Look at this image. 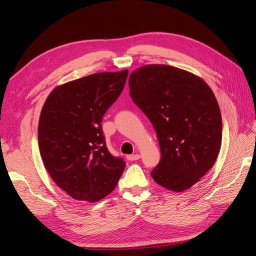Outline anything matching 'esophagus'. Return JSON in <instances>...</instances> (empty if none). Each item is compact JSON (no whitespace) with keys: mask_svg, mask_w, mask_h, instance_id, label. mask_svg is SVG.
Returning <instances> with one entry per match:
<instances>
[{"mask_svg":"<svg viewBox=\"0 0 256 256\" xmlns=\"http://www.w3.org/2000/svg\"><path fill=\"white\" fill-rule=\"evenodd\" d=\"M127 160L129 161H134V160H138L140 159V154H128V156H126Z\"/></svg>","mask_w":256,"mask_h":256,"instance_id":"obj_1","label":"esophagus"}]
</instances>
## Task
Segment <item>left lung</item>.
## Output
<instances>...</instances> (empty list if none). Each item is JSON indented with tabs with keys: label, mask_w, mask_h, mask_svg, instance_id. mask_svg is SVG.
I'll return each instance as SVG.
<instances>
[{
	"label": "left lung",
	"mask_w": 256,
	"mask_h": 256,
	"mask_svg": "<svg viewBox=\"0 0 256 256\" xmlns=\"http://www.w3.org/2000/svg\"><path fill=\"white\" fill-rule=\"evenodd\" d=\"M130 97L152 122L161 159L152 180L173 192L198 182L218 158L222 142L220 108L198 76L168 65L150 64L129 76Z\"/></svg>",
	"instance_id": "1"
}]
</instances>
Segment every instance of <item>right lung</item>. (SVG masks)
Segmentation results:
<instances>
[{
    "mask_svg": "<svg viewBox=\"0 0 256 256\" xmlns=\"http://www.w3.org/2000/svg\"><path fill=\"white\" fill-rule=\"evenodd\" d=\"M128 69L60 84L46 99L38 146L53 182L69 196L95 203L114 190L126 164L109 152L102 120L125 86Z\"/></svg>",
    "mask_w": 256,
    "mask_h": 256,
    "instance_id": "add662e5",
    "label": "right lung"
}]
</instances>
